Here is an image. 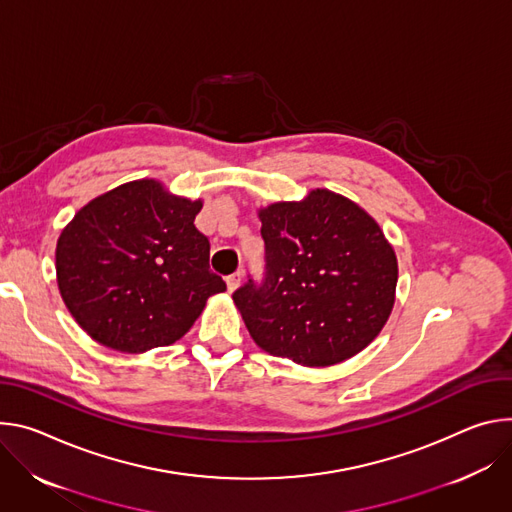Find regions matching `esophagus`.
Here are the masks:
<instances>
[{
  "mask_svg": "<svg viewBox=\"0 0 512 512\" xmlns=\"http://www.w3.org/2000/svg\"><path fill=\"white\" fill-rule=\"evenodd\" d=\"M242 276H244V272H234V274H230L225 278V285H227V291L230 293H234L238 287H240V282H242Z\"/></svg>",
  "mask_w": 512,
  "mask_h": 512,
  "instance_id": "1",
  "label": "esophagus"
}]
</instances>
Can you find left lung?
<instances>
[{
  "mask_svg": "<svg viewBox=\"0 0 512 512\" xmlns=\"http://www.w3.org/2000/svg\"><path fill=\"white\" fill-rule=\"evenodd\" d=\"M258 217L266 272L234 293L254 342L309 368L362 352L388 321L399 278L380 225L327 189L272 203Z\"/></svg>",
  "mask_w": 512,
  "mask_h": 512,
  "instance_id": "left-lung-1",
  "label": "left lung"
}]
</instances>
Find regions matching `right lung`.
<instances>
[{"instance_id":"add662e5","label":"right lung","mask_w":512,"mask_h":512,"mask_svg":"<svg viewBox=\"0 0 512 512\" xmlns=\"http://www.w3.org/2000/svg\"><path fill=\"white\" fill-rule=\"evenodd\" d=\"M201 207L142 179L77 211L56 242V282L95 342L128 354L170 346L225 291L193 223Z\"/></svg>"}]
</instances>
